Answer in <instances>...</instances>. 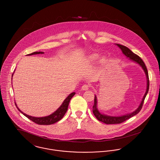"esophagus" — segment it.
<instances>
[{
	"label": "esophagus",
	"mask_w": 160,
	"mask_h": 160,
	"mask_svg": "<svg viewBox=\"0 0 160 160\" xmlns=\"http://www.w3.org/2000/svg\"><path fill=\"white\" fill-rule=\"evenodd\" d=\"M89 84H84L82 86V90H88V89H89Z\"/></svg>",
	"instance_id": "1"
}]
</instances>
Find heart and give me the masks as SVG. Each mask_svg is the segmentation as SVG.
Listing matches in <instances>:
<instances>
[{"mask_svg": "<svg viewBox=\"0 0 160 160\" xmlns=\"http://www.w3.org/2000/svg\"><path fill=\"white\" fill-rule=\"evenodd\" d=\"M98 58H99V56L97 54H93L89 56V59L91 61H94L97 60L98 59Z\"/></svg>", "mask_w": 160, "mask_h": 160, "instance_id": "heart-1", "label": "heart"}]
</instances>
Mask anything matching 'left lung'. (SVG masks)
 <instances>
[{
    "label": "left lung",
    "instance_id": "left-lung-1",
    "mask_svg": "<svg viewBox=\"0 0 160 160\" xmlns=\"http://www.w3.org/2000/svg\"><path fill=\"white\" fill-rule=\"evenodd\" d=\"M117 45L122 50L123 53L127 57H128L130 59L137 62V63H138L142 67V68L143 69V70H144V71L146 74L147 78V91H146V92H145V94L143 96V98L142 101V102H141L140 106L138 107V108L136 110H135L133 112H132L131 113H129V114H127L125 115L121 116V117H112V116H108V115H107L101 114L99 112V110H98V108H97V98H96V96H94V106L92 107V112H93L94 115H95V117H96V118L98 120H99V121H101L103 123H105L106 124H118V123H121L125 122V120L129 119L138 113H139V112L142 108L146 96H147V94L148 92V90H149V86H150L148 70H147V68L143 61L142 59V58L140 56H138L137 54L133 53L127 47H126L123 45H119V44H117Z\"/></svg>",
    "mask_w": 160,
    "mask_h": 160
}]
</instances>
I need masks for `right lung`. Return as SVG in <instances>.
<instances>
[{"instance_id": "obj_1", "label": "right lung", "mask_w": 160, "mask_h": 160, "mask_svg": "<svg viewBox=\"0 0 160 160\" xmlns=\"http://www.w3.org/2000/svg\"><path fill=\"white\" fill-rule=\"evenodd\" d=\"M43 53H44L43 52H33L32 53L28 54L27 55H33V54H37ZM12 76H13V74H12ZM74 94H75V92H72V93L70 94L66 98V99L64 101L62 105L59 107L52 114H51V115H50L49 116H47V117H31V116H29V115L24 113L23 112H22L18 108V107H17V108L25 117H27L28 118H29L30 120H32V122H35L37 124H38V125H52V124H53L54 123L57 122L58 121L60 120L64 117V114L66 113V112L68 110V107L69 106V103L70 102V100L74 96Z\"/></svg>"}]
</instances>
